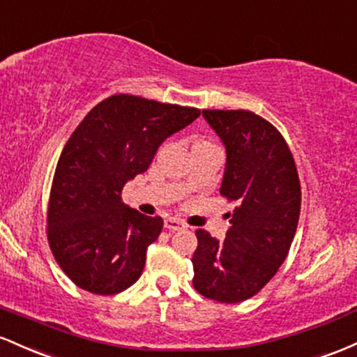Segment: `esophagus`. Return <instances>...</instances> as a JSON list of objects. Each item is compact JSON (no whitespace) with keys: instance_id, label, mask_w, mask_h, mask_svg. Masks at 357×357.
<instances>
[{"instance_id":"1","label":"esophagus","mask_w":357,"mask_h":357,"mask_svg":"<svg viewBox=\"0 0 357 357\" xmlns=\"http://www.w3.org/2000/svg\"><path fill=\"white\" fill-rule=\"evenodd\" d=\"M165 227L168 231H182V229H185V224L175 218H168V219H165Z\"/></svg>"}]
</instances>
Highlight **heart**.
<instances>
[{
    "label": "heart",
    "instance_id": "b5f03b06",
    "mask_svg": "<svg viewBox=\"0 0 357 357\" xmlns=\"http://www.w3.org/2000/svg\"><path fill=\"white\" fill-rule=\"evenodd\" d=\"M202 145H212V143L207 142V139H197V142L194 143V146H202Z\"/></svg>",
    "mask_w": 357,
    "mask_h": 357
}]
</instances>
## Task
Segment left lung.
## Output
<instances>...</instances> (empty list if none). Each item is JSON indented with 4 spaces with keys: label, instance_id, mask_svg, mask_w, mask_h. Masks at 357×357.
Returning a JSON list of instances; mask_svg holds the SVG:
<instances>
[{
    "label": "left lung",
    "instance_id": "1",
    "mask_svg": "<svg viewBox=\"0 0 357 357\" xmlns=\"http://www.w3.org/2000/svg\"><path fill=\"white\" fill-rule=\"evenodd\" d=\"M226 146L221 195L238 206L226 239L197 229L192 256L194 288L206 298L238 303L251 298L285 261L295 231L300 180L285 138L261 116L244 109H204Z\"/></svg>",
    "mask_w": 357,
    "mask_h": 357
}]
</instances>
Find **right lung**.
Wrapping results in <instances>:
<instances>
[{"mask_svg":"<svg viewBox=\"0 0 357 357\" xmlns=\"http://www.w3.org/2000/svg\"><path fill=\"white\" fill-rule=\"evenodd\" d=\"M199 114L197 107L114 94L70 135L52 182L47 238L55 261L79 288L114 295L142 276L163 219L130 209L123 187L146 172L168 136Z\"/></svg>","mask_w":357,"mask_h":357,"instance_id":"add662e5","label":"right lung"}]
</instances>
